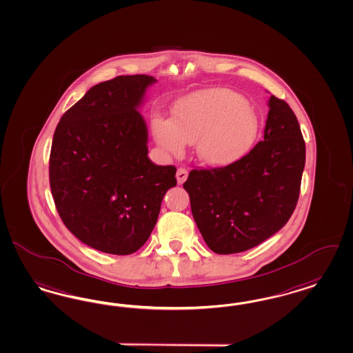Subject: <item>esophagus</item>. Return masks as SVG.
<instances>
[{
	"instance_id": "obj_1",
	"label": "esophagus",
	"mask_w": 353,
	"mask_h": 353,
	"mask_svg": "<svg viewBox=\"0 0 353 353\" xmlns=\"http://www.w3.org/2000/svg\"><path fill=\"white\" fill-rule=\"evenodd\" d=\"M187 176H188V171L183 169V168H179L178 171H176V181H178V183L183 184V183L185 182Z\"/></svg>"
}]
</instances>
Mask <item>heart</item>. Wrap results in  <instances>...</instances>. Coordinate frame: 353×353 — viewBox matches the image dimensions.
I'll use <instances>...</instances> for the list:
<instances>
[{"instance_id": "1", "label": "heart", "mask_w": 353, "mask_h": 353, "mask_svg": "<svg viewBox=\"0 0 353 353\" xmlns=\"http://www.w3.org/2000/svg\"><path fill=\"white\" fill-rule=\"evenodd\" d=\"M152 131L157 144L174 156L196 141V153L204 163L228 166L251 150L259 120L239 94L210 89L178 102L171 119L154 117Z\"/></svg>"}]
</instances>
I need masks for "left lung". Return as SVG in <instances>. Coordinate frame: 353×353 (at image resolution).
<instances>
[{
    "label": "left lung",
    "mask_w": 353,
    "mask_h": 353,
    "mask_svg": "<svg viewBox=\"0 0 353 353\" xmlns=\"http://www.w3.org/2000/svg\"><path fill=\"white\" fill-rule=\"evenodd\" d=\"M264 139L232 165L190 172L183 184L196 225L216 254L255 248L290 219L300 196L305 141L294 112L271 95Z\"/></svg>",
    "instance_id": "left-lung-1"
}]
</instances>
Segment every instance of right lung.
Segmentation results:
<instances>
[{
	"label": "right lung",
	"instance_id": "add662e5",
	"mask_svg": "<svg viewBox=\"0 0 353 353\" xmlns=\"http://www.w3.org/2000/svg\"><path fill=\"white\" fill-rule=\"evenodd\" d=\"M157 79L119 76L92 86L60 119L50 156L56 209L90 248L130 255L156 226L161 203L176 185L174 166L148 157V128L137 111Z\"/></svg>",
	"mask_w": 353,
	"mask_h": 353
}]
</instances>
